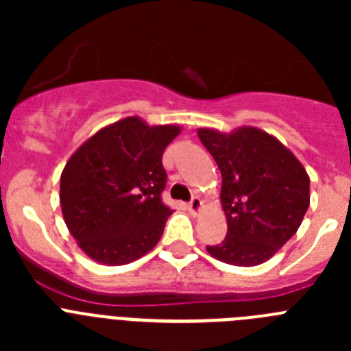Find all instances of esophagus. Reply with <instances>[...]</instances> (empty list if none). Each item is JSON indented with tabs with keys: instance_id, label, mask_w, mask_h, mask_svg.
<instances>
[{
	"instance_id": "34e87169",
	"label": "esophagus",
	"mask_w": 351,
	"mask_h": 351,
	"mask_svg": "<svg viewBox=\"0 0 351 351\" xmlns=\"http://www.w3.org/2000/svg\"><path fill=\"white\" fill-rule=\"evenodd\" d=\"M188 209H190V213L193 214V216L200 214V213H202V209H204L202 200H200L198 197H193V198H191V202L188 204Z\"/></svg>"
}]
</instances>
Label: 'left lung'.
<instances>
[{"label": "left lung", "mask_w": 351, "mask_h": 351, "mask_svg": "<svg viewBox=\"0 0 351 351\" xmlns=\"http://www.w3.org/2000/svg\"><path fill=\"white\" fill-rule=\"evenodd\" d=\"M198 138L221 172V207L226 237L207 246L209 255L230 265L267 262L299 230L309 207V176L295 154L255 126L230 133L198 128Z\"/></svg>", "instance_id": "1"}]
</instances>
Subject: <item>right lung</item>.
I'll list each match as a JSON object with an SVG mask.
<instances>
[{
    "label": "right lung",
    "instance_id": "right-lung-1",
    "mask_svg": "<svg viewBox=\"0 0 351 351\" xmlns=\"http://www.w3.org/2000/svg\"><path fill=\"white\" fill-rule=\"evenodd\" d=\"M181 130L130 116L98 130L71 154L61 172V210L89 258L125 265L156 246L172 214L161 202V156Z\"/></svg>",
    "mask_w": 351,
    "mask_h": 351
}]
</instances>
